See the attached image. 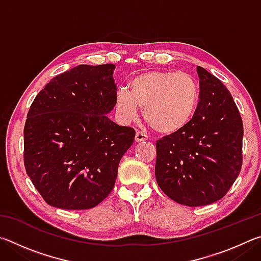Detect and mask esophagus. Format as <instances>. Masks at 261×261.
Returning <instances> with one entry per match:
<instances>
[{
  "label": "esophagus",
  "mask_w": 261,
  "mask_h": 261,
  "mask_svg": "<svg viewBox=\"0 0 261 261\" xmlns=\"http://www.w3.org/2000/svg\"><path fill=\"white\" fill-rule=\"evenodd\" d=\"M135 140L137 141V143H140V141H145V140H147V136L145 135L144 132L137 131L136 136H135Z\"/></svg>",
  "instance_id": "esophagus-1"
}]
</instances>
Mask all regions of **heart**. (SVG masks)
<instances>
[{
    "label": "heart",
    "mask_w": 261,
    "mask_h": 261,
    "mask_svg": "<svg viewBox=\"0 0 261 261\" xmlns=\"http://www.w3.org/2000/svg\"><path fill=\"white\" fill-rule=\"evenodd\" d=\"M199 103V85L185 72H143L129 82V90L120 88L115 107L123 121L135 120L139 108L154 130L171 135L184 129L194 116Z\"/></svg>",
    "instance_id": "obj_1"
}]
</instances>
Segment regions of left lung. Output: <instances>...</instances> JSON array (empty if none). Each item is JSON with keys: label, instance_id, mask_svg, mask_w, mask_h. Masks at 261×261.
I'll return each mask as SVG.
<instances>
[{"label": "left lung", "instance_id": "1", "mask_svg": "<svg viewBox=\"0 0 261 261\" xmlns=\"http://www.w3.org/2000/svg\"><path fill=\"white\" fill-rule=\"evenodd\" d=\"M191 122L156 141L155 177L170 199L197 207L226 196L242 168L243 122L228 88L201 67Z\"/></svg>", "mask_w": 261, "mask_h": 261}]
</instances>
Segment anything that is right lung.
<instances>
[{
	"mask_svg": "<svg viewBox=\"0 0 261 261\" xmlns=\"http://www.w3.org/2000/svg\"><path fill=\"white\" fill-rule=\"evenodd\" d=\"M115 65H77L35 96L24 127V163L48 205L88 210L112 192L132 127L107 116L115 107Z\"/></svg>",
	"mask_w": 261,
	"mask_h": 261,
	"instance_id": "right-lung-1",
	"label": "right lung"
}]
</instances>
